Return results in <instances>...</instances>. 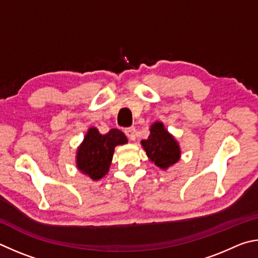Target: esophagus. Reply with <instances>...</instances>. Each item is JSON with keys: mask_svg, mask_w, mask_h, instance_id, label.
Returning a JSON list of instances; mask_svg holds the SVG:
<instances>
[{"mask_svg": "<svg viewBox=\"0 0 258 258\" xmlns=\"http://www.w3.org/2000/svg\"><path fill=\"white\" fill-rule=\"evenodd\" d=\"M124 134L126 135L129 141H135L136 139V128L135 126H130L124 130Z\"/></svg>", "mask_w": 258, "mask_h": 258, "instance_id": "esophagus-1", "label": "esophagus"}]
</instances>
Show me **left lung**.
<instances>
[{
  "mask_svg": "<svg viewBox=\"0 0 258 258\" xmlns=\"http://www.w3.org/2000/svg\"><path fill=\"white\" fill-rule=\"evenodd\" d=\"M150 130L148 138L141 142L148 159L163 170L177 163L181 154L179 144L165 129L164 124L162 122H154Z\"/></svg>",
  "mask_w": 258,
  "mask_h": 258,
  "instance_id": "obj_1",
  "label": "left lung"
}]
</instances>
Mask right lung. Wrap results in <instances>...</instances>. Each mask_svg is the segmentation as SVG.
<instances>
[{
  "label": "right lung",
  "instance_id": "right-lung-1",
  "mask_svg": "<svg viewBox=\"0 0 258 258\" xmlns=\"http://www.w3.org/2000/svg\"><path fill=\"white\" fill-rule=\"evenodd\" d=\"M126 143L128 139L119 129L102 135L92 126L77 150V168L90 179H102L110 169L114 147Z\"/></svg>",
  "mask_w": 258,
  "mask_h": 258
}]
</instances>
